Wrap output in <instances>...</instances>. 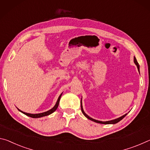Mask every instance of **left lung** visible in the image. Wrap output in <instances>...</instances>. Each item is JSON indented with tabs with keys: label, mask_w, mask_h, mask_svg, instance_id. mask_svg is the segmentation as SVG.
Here are the masks:
<instances>
[{
	"label": "left lung",
	"mask_w": 150,
	"mask_h": 150,
	"mask_svg": "<svg viewBox=\"0 0 150 150\" xmlns=\"http://www.w3.org/2000/svg\"><path fill=\"white\" fill-rule=\"evenodd\" d=\"M134 63L136 64V65L137 66V69H138V70H139V64H138V62H137V60H136V57H135L134 56ZM80 103H81V110H82V114L84 115V116L87 117L88 119H89V120H92V121H93V122H96V123H100V124H116V123H117V122H119L120 120H122V119L124 118V117L126 116L127 115V114H126L125 115H124V116H121V117H118V118H117V119H115V120H110V121H106V122H102V121H99V120H94V119H93V118H92V117H90V116H88V115L86 114V113L84 112V110H83V108H82V99H81V102H80Z\"/></svg>",
	"instance_id": "left-lung-1"
}]
</instances>
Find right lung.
Wrapping results in <instances>:
<instances>
[{
	"mask_svg": "<svg viewBox=\"0 0 150 150\" xmlns=\"http://www.w3.org/2000/svg\"><path fill=\"white\" fill-rule=\"evenodd\" d=\"M62 93L60 95V96L58 97V100L57 102H56V104L54 106L52 109H50V110H48L47 112H43V113H40V114H29V113H26V112H24L23 111H21V110H20L19 109H18L20 112H21L22 113H23L24 114L26 115L27 116H29V117H33V118H38V117H43V116H48V115H50L51 114H52L54 112L56 111V110L57 109V108L58 106V104H59V102H60V98H61V96H62Z\"/></svg>",
	"mask_w": 150,
	"mask_h": 150,
	"instance_id": "1",
	"label": "right lung"
}]
</instances>
